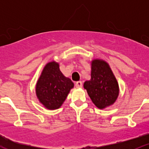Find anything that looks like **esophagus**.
Wrapping results in <instances>:
<instances>
[{
    "label": "esophagus",
    "instance_id": "1",
    "mask_svg": "<svg viewBox=\"0 0 149 149\" xmlns=\"http://www.w3.org/2000/svg\"><path fill=\"white\" fill-rule=\"evenodd\" d=\"M76 88H82L83 87V83L81 81H78L76 83Z\"/></svg>",
    "mask_w": 149,
    "mask_h": 149
}]
</instances>
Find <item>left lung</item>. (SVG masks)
Here are the masks:
<instances>
[{"mask_svg": "<svg viewBox=\"0 0 149 149\" xmlns=\"http://www.w3.org/2000/svg\"><path fill=\"white\" fill-rule=\"evenodd\" d=\"M92 102L97 108L104 109L115 103L119 95V86L109 64L103 59L91 61V79L84 83Z\"/></svg>", "mask_w": 149, "mask_h": 149, "instance_id": "8db88e82", "label": "left lung"}]
</instances>
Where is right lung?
Masks as SVG:
<instances>
[{"label": "right lung", "mask_w": 149, "mask_h": 149, "mask_svg": "<svg viewBox=\"0 0 149 149\" xmlns=\"http://www.w3.org/2000/svg\"><path fill=\"white\" fill-rule=\"evenodd\" d=\"M74 84L64 76L59 63L52 61L45 65L36 86V94L45 109L54 110L60 108Z\"/></svg>", "instance_id": "right-lung-1"}]
</instances>
